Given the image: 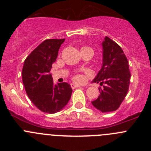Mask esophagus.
Returning <instances> with one entry per match:
<instances>
[{"mask_svg": "<svg viewBox=\"0 0 151 151\" xmlns=\"http://www.w3.org/2000/svg\"><path fill=\"white\" fill-rule=\"evenodd\" d=\"M71 87L73 88V89H74V88H80V86H79V85H75V84H72Z\"/></svg>", "mask_w": 151, "mask_h": 151, "instance_id": "1", "label": "esophagus"}]
</instances>
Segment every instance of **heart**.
I'll use <instances>...</instances> for the list:
<instances>
[{
  "label": "heart",
  "instance_id": "1",
  "mask_svg": "<svg viewBox=\"0 0 151 151\" xmlns=\"http://www.w3.org/2000/svg\"><path fill=\"white\" fill-rule=\"evenodd\" d=\"M91 49V50H92L91 47H82V49L81 50H83V49ZM73 79H74L75 82H82V81H83V77L82 76H80V75H76V76H75L74 78H73Z\"/></svg>",
  "mask_w": 151,
  "mask_h": 151
}]
</instances>
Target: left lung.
Returning a JSON list of instances; mask_svg holds the SVG:
<instances>
[{
  "label": "left lung",
  "instance_id": "8db88e82",
  "mask_svg": "<svg viewBox=\"0 0 151 151\" xmlns=\"http://www.w3.org/2000/svg\"><path fill=\"white\" fill-rule=\"evenodd\" d=\"M102 66L92 82L100 83L97 99L92 105L102 113L115 111L120 106L127 94L131 73L129 62L121 47L106 36L102 42Z\"/></svg>",
  "mask_w": 151,
  "mask_h": 151
}]
</instances>
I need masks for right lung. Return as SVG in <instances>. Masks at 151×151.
Returning <instances> with one entry per match:
<instances>
[{
    "label": "right lung",
    "instance_id": "1",
    "mask_svg": "<svg viewBox=\"0 0 151 151\" xmlns=\"http://www.w3.org/2000/svg\"><path fill=\"white\" fill-rule=\"evenodd\" d=\"M65 39H47L40 44L24 61L22 77L26 94L41 111L56 113L63 110L71 97L67 82L54 85L50 73Z\"/></svg>",
    "mask_w": 151,
    "mask_h": 151
}]
</instances>
